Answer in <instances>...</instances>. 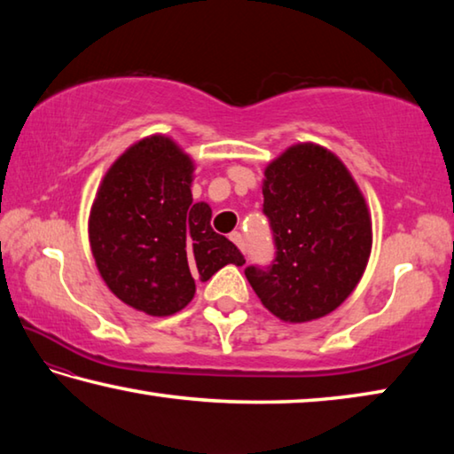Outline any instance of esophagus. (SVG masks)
I'll return each mask as SVG.
<instances>
[{
	"instance_id": "34e87169",
	"label": "esophagus",
	"mask_w": 454,
	"mask_h": 454,
	"mask_svg": "<svg viewBox=\"0 0 454 454\" xmlns=\"http://www.w3.org/2000/svg\"><path fill=\"white\" fill-rule=\"evenodd\" d=\"M230 240H232L236 246H238V248H240L242 252L246 250V242H244V236L240 234V232H232V234H230Z\"/></svg>"
}]
</instances>
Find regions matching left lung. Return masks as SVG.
Segmentation results:
<instances>
[{"mask_svg":"<svg viewBox=\"0 0 454 454\" xmlns=\"http://www.w3.org/2000/svg\"><path fill=\"white\" fill-rule=\"evenodd\" d=\"M262 194L276 252L268 266H246V278L284 322L326 317L371 256V216L356 182L333 152L296 144L266 168Z\"/></svg>","mask_w":454,"mask_h":454,"instance_id":"left-lung-1","label":"left lung"}]
</instances>
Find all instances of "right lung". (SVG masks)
<instances>
[{"mask_svg": "<svg viewBox=\"0 0 454 454\" xmlns=\"http://www.w3.org/2000/svg\"><path fill=\"white\" fill-rule=\"evenodd\" d=\"M194 164L166 136L134 144L104 176L90 212L96 266L121 302L150 317L182 310L242 252L210 226L208 204L192 200Z\"/></svg>", "mask_w": 454, "mask_h": 454, "instance_id": "add662e5", "label": "right lung"}]
</instances>
